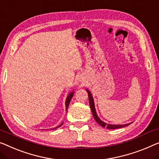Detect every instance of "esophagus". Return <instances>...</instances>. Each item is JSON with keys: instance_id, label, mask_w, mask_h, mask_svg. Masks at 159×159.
<instances>
[{"instance_id": "1", "label": "esophagus", "mask_w": 159, "mask_h": 159, "mask_svg": "<svg viewBox=\"0 0 159 159\" xmlns=\"http://www.w3.org/2000/svg\"><path fill=\"white\" fill-rule=\"evenodd\" d=\"M80 81H81V80H80Z\"/></svg>"}]
</instances>
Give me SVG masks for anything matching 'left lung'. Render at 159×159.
I'll list each match as a JSON object with an SVG mask.
<instances>
[{"label":"left lung","mask_w":159,"mask_h":159,"mask_svg":"<svg viewBox=\"0 0 159 159\" xmlns=\"http://www.w3.org/2000/svg\"><path fill=\"white\" fill-rule=\"evenodd\" d=\"M86 91L88 92V95H89V104H90V107H91V109L92 111V113H93V116L94 118V119L96 120V122L98 124L101 125V126L103 128H106V129H119V128H123L126 126V125H129L131 123H129V124H106V123L103 122V120H101L99 117L97 115L96 111V108H95V104H94V101H93V98L92 96L91 93L90 92L89 90L86 89Z\"/></svg>","instance_id":"left-lung-1"}]
</instances>
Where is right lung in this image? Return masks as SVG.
I'll list each match as a JSON object with an SVG mask.
<instances>
[{"label":"right lung","mask_w":159,"mask_h":159,"mask_svg":"<svg viewBox=\"0 0 159 159\" xmlns=\"http://www.w3.org/2000/svg\"><path fill=\"white\" fill-rule=\"evenodd\" d=\"M73 94H74V91L70 92V93L68 95L67 98H66V111H67V108H68V105H69V103H70V100H71L72 97L73 96ZM63 123H62V124H61L60 125H58V127H56V128H54V129H52V130L56 129H57V128L61 126V125H63Z\"/></svg>","instance_id":"obj_1"}]
</instances>
